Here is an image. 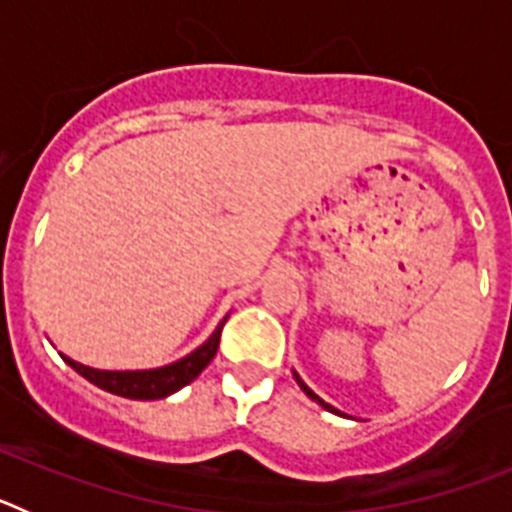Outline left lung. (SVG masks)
Listing matches in <instances>:
<instances>
[{
    "label": "left lung",
    "instance_id": "obj_1",
    "mask_svg": "<svg viewBox=\"0 0 512 512\" xmlns=\"http://www.w3.org/2000/svg\"><path fill=\"white\" fill-rule=\"evenodd\" d=\"M292 374H295L297 384H300V387H302V392H305V395H307V397H310V400H315V402H318V405H323V408H325V410H330V413H336V415H341V413H338V410H336V408H333V405H328V402H323V397H318V395H315V392H312V390H310V387H307V384H305V382H302V379H300V374H297V372H292Z\"/></svg>",
    "mask_w": 512,
    "mask_h": 512
}]
</instances>
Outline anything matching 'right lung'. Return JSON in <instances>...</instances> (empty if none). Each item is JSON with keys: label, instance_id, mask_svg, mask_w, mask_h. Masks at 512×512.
I'll return each instance as SVG.
<instances>
[{"label": "right lung", "instance_id": "1", "mask_svg": "<svg viewBox=\"0 0 512 512\" xmlns=\"http://www.w3.org/2000/svg\"><path fill=\"white\" fill-rule=\"evenodd\" d=\"M225 320L217 325L215 333H212L200 348H194L192 354L174 361V364L158 366V369H140V372H104V369H92V366L79 364V361L69 359V356H63V354L61 359L66 361L74 372H79L81 377L89 379L92 384H97L99 390L104 392L128 397V400H164V397L174 395V392H179L182 387H187L189 382H194V379L202 374V369L215 359Z\"/></svg>", "mask_w": 512, "mask_h": 512}]
</instances>
